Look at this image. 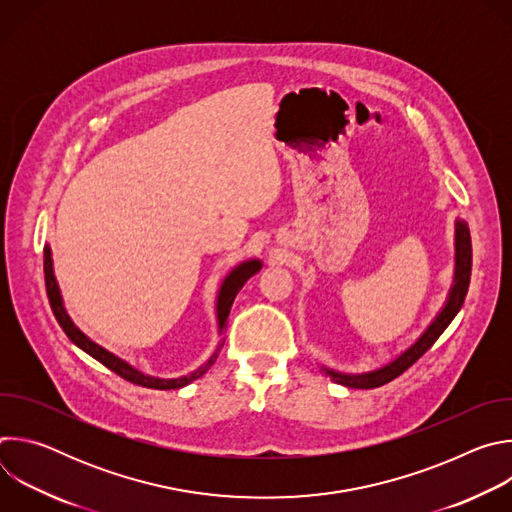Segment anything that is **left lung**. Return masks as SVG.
<instances>
[{
    "label": "left lung",
    "instance_id": "1",
    "mask_svg": "<svg viewBox=\"0 0 512 512\" xmlns=\"http://www.w3.org/2000/svg\"><path fill=\"white\" fill-rule=\"evenodd\" d=\"M456 269H454V283L450 287V294L446 298L444 308L440 310L431 324L425 328V332L415 340V344H411L405 352H401L395 360L387 362L385 367L369 371V373H358V375H350V373H338L332 369L322 367V371L338 385L350 387V389H377L393 379H397L401 373H405L411 364L423 356L433 342L442 336V332L450 326V322L456 318V314L460 312L466 294H468V285H470V273H472V243H470V229L468 223L464 221H456Z\"/></svg>",
    "mask_w": 512,
    "mask_h": 512
}]
</instances>
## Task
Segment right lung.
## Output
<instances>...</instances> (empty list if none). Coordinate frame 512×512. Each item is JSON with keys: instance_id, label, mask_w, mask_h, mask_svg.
<instances>
[{"instance_id": "1", "label": "right lung", "mask_w": 512, "mask_h": 512, "mask_svg": "<svg viewBox=\"0 0 512 512\" xmlns=\"http://www.w3.org/2000/svg\"><path fill=\"white\" fill-rule=\"evenodd\" d=\"M263 267V263L259 259H249V261H243L239 263L221 283V289H218V296H216V322H218V334H223L225 330V324H227V318L231 314V306L237 298V294L241 291V287L247 283L249 277H253L259 269ZM44 279H46V291H48V300H50V308L60 324V328L64 330V334L70 338V342H75L81 350H85L87 354H91L95 360H99L101 364H105V367L109 371H113L115 375L123 377L125 381L133 383V385H139V387H148V389H160V391H170V389H182L186 385H190L192 381L200 379L212 364L214 360L218 358V352H221L225 340L218 342V346L214 348V352L210 354V358L200 364V367L184 377H176V379H160V377H152V375H145L141 371H137L135 367H131L129 362H125L123 358L115 356L113 352H109L107 348L99 346L97 342H93L87 334H83L75 322L70 320V316L66 314V308L62 304V296H60V287H58V281L54 277V267H52V251L50 247L46 245L44 247Z\"/></svg>"}]
</instances>
